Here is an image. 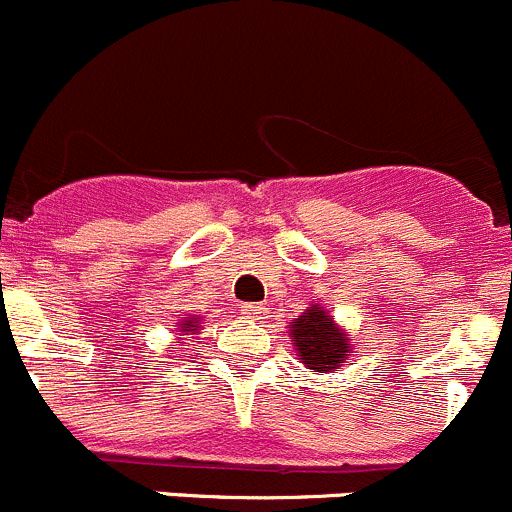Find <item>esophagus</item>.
Returning a JSON list of instances; mask_svg holds the SVG:
<instances>
[{
    "mask_svg": "<svg viewBox=\"0 0 512 512\" xmlns=\"http://www.w3.org/2000/svg\"><path fill=\"white\" fill-rule=\"evenodd\" d=\"M241 313H244V318H249V321H263L268 308L266 303H244V306H241Z\"/></svg>",
    "mask_w": 512,
    "mask_h": 512,
    "instance_id": "34e87169",
    "label": "esophagus"
}]
</instances>
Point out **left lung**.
I'll list each match as a JSON object with an SVG mask.
<instances>
[{"instance_id":"left-lung-1","label":"left lung","mask_w":512,"mask_h":512,"mask_svg":"<svg viewBox=\"0 0 512 512\" xmlns=\"http://www.w3.org/2000/svg\"><path fill=\"white\" fill-rule=\"evenodd\" d=\"M291 338L296 341V353L306 368L316 373H331L346 361L351 353V341L346 331L336 326L328 311L318 303L308 306L303 316L288 326Z\"/></svg>"}]
</instances>
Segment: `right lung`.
<instances>
[{"mask_svg":"<svg viewBox=\"0 0 512 512\" xmlns=\"http://www.w3.org/2000/svg\"><path fill=\"white\" fill-rule=\"evenodd\" d=\"M199 321L189 318V321H181V336H191V333H199Z\"/></svg>","mask_w":512,"mask_h":512,"instance_id":"right-lung-1","label":"right lung"}]
</instances>
